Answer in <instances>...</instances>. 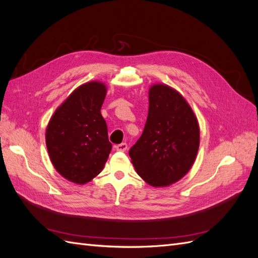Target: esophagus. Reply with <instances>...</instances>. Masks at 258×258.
Listing matches in <instances>:
<instances>
[{
	"instance_id": "esophagus-1",
	"label": "esophagus",
	"mask_w": 258,
	"mask_h": 258,
	"mask_svg": "<svg viewBox=\"0 0 258 258\" xmlns=\"http://www.w3.org/2000/svg\"><path fill=\"white\" fill-rule=\"evenodd\" d=\"M115 148L119 152H124L128 148V145H127V143H120V144L115 145Z\"/></svg>"
}]
</instances>
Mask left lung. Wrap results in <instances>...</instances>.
I'll return each mask as SVG.
<instances>
[{"label":"left lung","mask_w":258,"mask_h":258,"mask_svg":"<svg viewBox=\"0 0 258 258\" xmlns=\"http://www.w3.org/2000/svg\"><path fill=\"white\" fill-rule=\"evenodd\" d=\"M148 102L143 134L129 156L147 184L165 187L179 181L192 167L200 143L199 123L184 97L168 85H152Z\"/></svg>","instance_id":"1"}]
</instances>
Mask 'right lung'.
Segmentation results:
<instances>
[{
  "mask_svg": "<svg viewBox=\"0 0 258 258\" xmlns=\"http://www.w3.org/2000/svg\"><path fill=\"white\" fill-rule=\"evenodd\" d=\"M106 89L98 81L81 85L54 111L46 129L52 166L75 184L83 185L96 177L112 150L100 112Z\"/></svg>",
  "mask_w": 258,
  "mask_h": 258,
  "instance_id": "obj_1",
  "label": "right lung"
}]
</instances>
